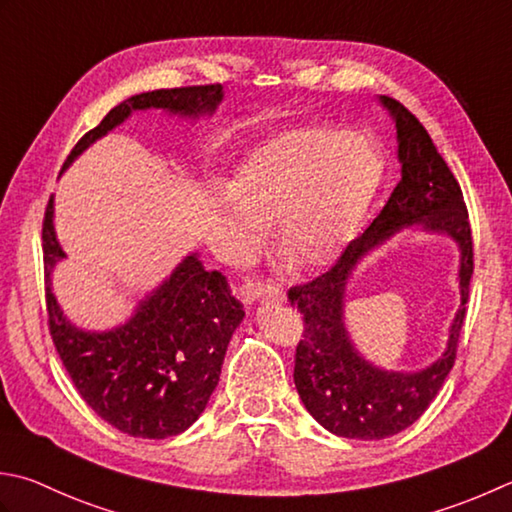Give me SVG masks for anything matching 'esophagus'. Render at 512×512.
<instances>
[{"label": "esophagus", "instance_id": "obj_1", "mask_svg": "<svg viewBox=\"0 0 512 512\" xmlns=\"http://www.w3.org/2000/svg\"><path fill=\"white\" fill-rule=\"evenodd\" d=\"M255 297L259 302H284L286 293L282 286H277L273 282H266V284H255Z\"/></svg>", "mask_w": 512, "mask_h": 512}]
</instances>
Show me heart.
<instances>
[{"mask_svg": "<svg viewBox=\"0 0 512 512\" xmlns=\"http://www.w3.org/2000/svg\"><path fill=\"white\" fill-rule=\"evenodd\" d=\"M373 139L328 126H299L266 139L239 164L222 199L228 262H250L275 224V248L293 270L322 268L357 237L382 182Z\"/></svg>", "mask_w": 512, "mask_h": 512, "instance_id": "b5f03b06", "label": "heart"}]
</instances>
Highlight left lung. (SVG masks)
<instances>
[{"label":"left lung","instance_id":"1","mask_svg":"<svg viewBox=\"0 0 512 512\" xmlns=\"http://www.w3.org/2000/svg\"><path fill=\"white\" fill-rule=\"evenodd\" d=\"M397 128L402 179L373 224L353 239L337 262L313 282L288 290V302L304 315V337L295 350V388L306 410L330 433L348 439H384L415 424L437 397L455 364L473 277V235L462 188L422 122L382 95ZM422 223L453 236L463 250V306L451 327L447 353L419 374H386L356 355L343 328V293L349 270L370 247L404 225Z\"/></svg>","mask_w":512,"mask_h":512}]
</instances>
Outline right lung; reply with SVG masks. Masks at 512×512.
I'll list each match as a JSON object with an SVG mask.
<instances>
[{
    "label": "right lung",
    "mask_w": 512,
    "mask_h": 512,
    "mask_svg": "<svg viewBox=\"0 0 512 512\" xmlns=\"http://www.w3.org/2000/svg\"><path fill=\"white\" fill-rule=\"evenodd\" d=\"M219 102L222 84L128 97L79 139L64 168L133 110L164 108L197 117L213 113ZM42 242L48 330L77 393L104 422L126 435L164 439L184 433L204 413L230 337L244 319L226 277L206 270L197 255H190L139 304L128 324L108 333H84L66 322L50 290V273L64 257L53 228V197L44 213Z\"/></svg>",
    "instance_id": "right-lung-1"
}]
</instances>
